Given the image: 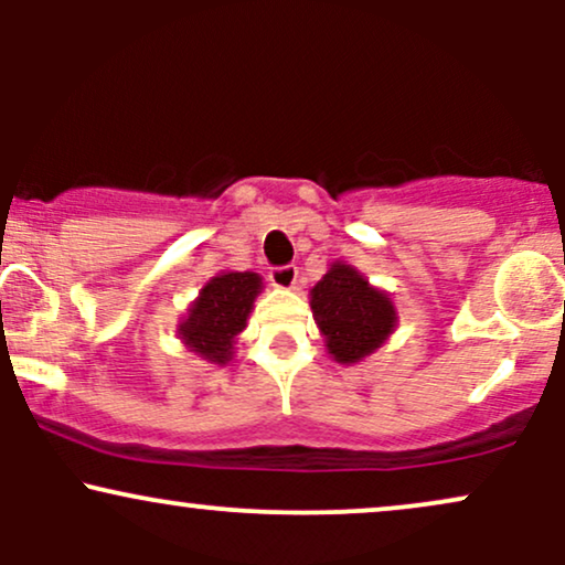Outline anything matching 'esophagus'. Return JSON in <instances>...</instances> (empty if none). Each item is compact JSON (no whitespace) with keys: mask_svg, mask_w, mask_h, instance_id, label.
Masks as SVG:
<instances>
[{"mask_svg":"<svg viewBox=\"0 0 565 565\" xmlns=\"http://www.w3.org/2000/svg\"><path fill=\"white\" fill-rule=\"evenodd\" d=\"M270 284L278 289H295L297 284V268L295 265H284V268L270 270Z\"/></svg>","mask_w":565,"mask_h":565,"instance_id":"obj_1","label":"esophagus"}]
</instances>
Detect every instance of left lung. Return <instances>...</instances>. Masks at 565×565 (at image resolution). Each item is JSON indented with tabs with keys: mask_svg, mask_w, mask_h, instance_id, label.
Listing matches in <instances>:
<instances>
[{
	"mask_svg": "<svg viewBox=\"0 0 565 565\" xmlns=\"http://www.w3.org/2000/svg\"><path fill=\"white\" fill-rule=\"evenodd\" d=\"M310 310L337 364L364 361L385 345L398 327V310L385 289L372 287L353 265L334 260L310 289Z\"/></svg>",
	"mask_w": 565,
	"mask_h": 565,
	"instance_id": "left-lung-1",
	"label": "left lung"
}]
</instances>
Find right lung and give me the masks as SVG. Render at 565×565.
<instances>
[{
    "label": "right lung",
    "instance_id": "right-lung-1",
    "mask_svg": "<svg viewBox=\"0 0 565 565\" xmlns=\"http://www.w3.org/2000/svg\"><path fill=\"white\" fill-rule=\"evenodd\" d=\"M263 291V276L252 270H220L204 284L178 323L180 342L206 364L225 366Z\"/></svg>",
    "mask_w": 565,
    "mask_h": 565
}]
</instances>
